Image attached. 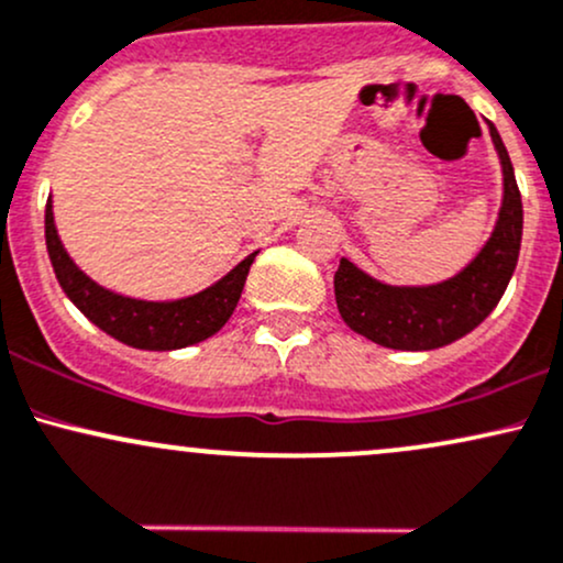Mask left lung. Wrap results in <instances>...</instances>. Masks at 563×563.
I'll return each mask as SVG.
<instances>
[{
  "mask_svg": "<svg viewBox=\"0 0 563 563\" xmlns=\"http://www.w3.org/2000/svg\"><path fill=\"white\" fill-rule=\"evenodd\" d=\"M503 164V207L489 242L452 279L428 287H394L340 261L334 300L345 324L372 343L396 351H433L476 330L500 302L521 250L523 210L514 164L500 132L489 124Z\"/></svg>",
  "mask_w": 563,
  "mask_h": 563,
  "instance_id": "left-lung-1",
  "label": "left lung"
}]
</instances>
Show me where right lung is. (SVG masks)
I'll return each instance as SVG.
<instances>
[{"mask_svg":"<svg viewBox=\"0 0 563 563\" xmlns=\"http://www.w3.org/2000/svg\"><path fill=\"white\" fill-rule=\"evenodd\" d=\"M44 239H47L49 263H53L55 276H58V284L68 300L106 334L141 351H175L212 338L231 319L233 308L242 298L250 265L257 255L252 252L223 279L191 298L154 302L111 292V289L95 284L85 271H79L77 263L63 250L49 199L47 210H44Z\"/></svg>","mask_w":563,"mask_h":563,"instance_id":"1","label":"right lung"}]
</instances>
